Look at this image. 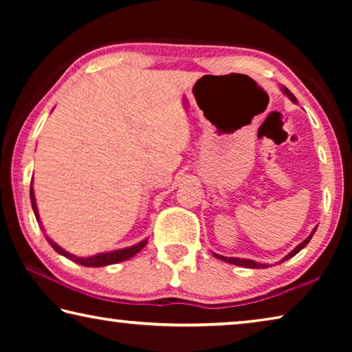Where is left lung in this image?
Returning <instances> with one entry per match:
<instances>
[{
  "mask_svg": "<svg viewBox=\"0 0 352 352\" xmlns=\"http://www.w3.org/2000/svg\"><path fill=\"white\" fill-rule=\"evenodd\" d=\"M283 90V93L285 94V96H287L292 102H296V98L294 96V94H292L287 88L285 87H283L281 88ZM315 231H317V226H315L314 228V231L311 234H309L305 241H302L300 245H296L294 250H292V252L285 256V258H283V261L281 262H284V261H287V259H290L292 256H295L298 252H301L302 248H305L309 242H311V239H312V236H314V233ZM214 256H216L217 259H220V261H225V262H228V264H233V265H239V267H247V269H267V267H269V264H261V262H256V261H252V259H242V258H228V256H222V254H217V253H212Z\"/></svg>",
  "mask_w": 352,
  "mask_h": 352,
  "instance_id": "obj_1",
  "label": "left lung"
}]
</instances>
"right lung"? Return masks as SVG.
<instances>
[{"mask_svg":"<svg viewBox=\"0 0 352 352\" xmlns=\"http://www.w3.org/2000/svg\"><path fill=\"white\" fill-rule=\"evenodd\" d=\"M31 204H32V210L35 214V219H37V222H40V216H38V210H37V204H35V195H34V188L31 184ZM41 226V223H40ZM43 228V226H41ZM45 231V230H43ZM46 241L50 245L56 250L57 253H60L65 258L71 259L73 262H77V264H80L83 267H104V265H110V264H118V262H122V261H127L130 258H133L136 253H140L142 248L146 247L147 239L141 241L136 243V245L132 247H127V248H121V250H115V252H107V253H99V254H94V256H88V258H80V256H76V254H71L68 253L67 250H63L62 247H58L57 243L50 239V237L45 236Z\"/></svg>","mask_w":352,"mask_h":352,"instance_id":"add662e5","label":"right lung"}]
</instances>
